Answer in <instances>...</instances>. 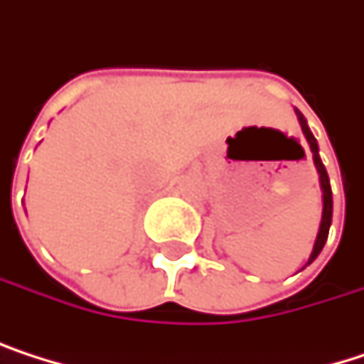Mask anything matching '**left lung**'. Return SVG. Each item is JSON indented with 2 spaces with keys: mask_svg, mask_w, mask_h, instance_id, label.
Listing matches in <instances>:
<instances>
[{
  "mask_svg": "<svg viewBox=\"0 0 364 364\" xmlns=\"http://www.w3.org/2000/svg\"><path fill=\"white\" fill-rule=\"evenodd\" d=\"M296 115H298V122H300V128L304 132V137L309 141V148L313 152V163H315V169L320 173V186H322V201H324V208H322V223H320V232H317V238H315V245H313V251L309 255V262L306 266L322 253L324 245H326V238H328V230H331V223H333V191H331V180H328V173H326V167L320 159V148H317V141L313 137V132L309 130V124L304 119V115L296 109Z\"/></svg>",
  "mask_w": 364,
  "mask_h": 364,
  "instance_id": "left-lung-1",
  "label": "left lung"
}]
</instances>
